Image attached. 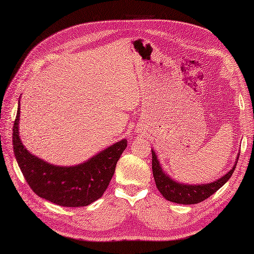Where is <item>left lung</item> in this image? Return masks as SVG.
Masks as SVG:
<instances>
[{
    "mask_svg": "<svg viewBox=\"0 0 254 254\" xmlns=\"http://www.w3.org/2000/svg\"><path fill=\"white\" fill-rule=\"evenodd\" d=\"M152 157L153 176L156 182V187H157L159 192L161 193V195L170 202L188 205L202 202L204 199L208 198L217 190H219L229 180V178L233 176L239 156L237 157L234 167L227 174L223 176L220 179L214 182L206 183V185H183V183L172 180L168 175L163 171V168L160 167V164L157 159V156H156L153 149Z\"/></svg>",
    "mask_w": 254,
    "mask_h": 254,
    "instance_id": "left-lung-1",
    "label": "left lung"
}]
</instances>
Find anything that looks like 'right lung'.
Instances as JSON below:
<instances>
[{
	"mask_svg": "<svg viewBox=\"0 0 254 254\" xmlns=\"http://www.w3.org/2000/svg\"><path fill=\"white\" fill-rule=\"evenodd\" d=\"M19 106L18 102L13 127L14 154L31 190L38 196L66 207L86 206L100 198L112 179L118 160L127 148V139L111 145L80 165H51L30 154L21 143Z\"/></svg>",
	"mask_w": 254,
	"mask_h": 254,
	"instance_id": "add662e5",
	"label": "right lung"
}]
</instances>
